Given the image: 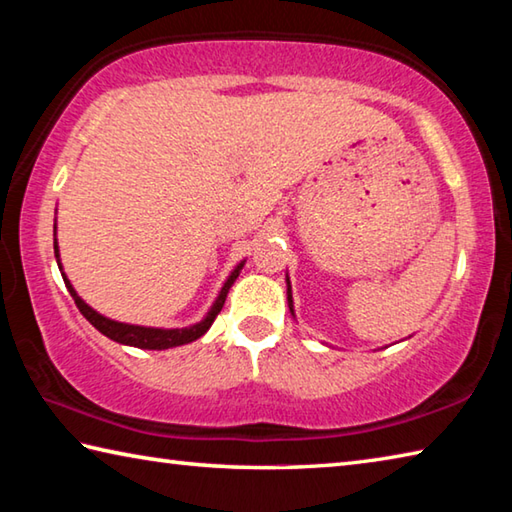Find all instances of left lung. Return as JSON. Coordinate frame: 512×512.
Here are the masks:
<instances>
[{
	"label": "left lung",
	"mask_w": 512,
	"mask_h": 512,
	"mask_svg": "<svg viewBox=\"0 0 512 512\" xmlns=\"http://www.w3.org/2000/svg\"><path fill=\"white\" fill-rule=\"evenodd\" d=\"M287 300H289V309L293 314V300H291V284H289V277H287Z\"/></svg>",
	"instance_id": "left-lung-1"
}]
</instances>
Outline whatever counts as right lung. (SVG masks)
<instances>
[{
	"label": "right lung",
	"mask_w": 512,
	"mask_h": 512,
	"mask_svg": "<svg viewBox=\"0 0 512 512\" xmlns=\"http://www.w3.org/2000/svg\"><path fill=\"white\" fill-rule=\"evenodd\" d=\"M54 237H56V225H54ZM54 253H56V262L58 268L60 266V255H58V241L54 239ZM244 262H241L235 271L228 275V280L223 282V287L219 291V296H216L212 309L207 311V316L201 320V323L196 325H189V327H176V329H162V327H144V325H128V323H117V320H110L106 316H101L99 311H94L90 305H85V300H81L79 293L74 291L72 282L67 280V275L63 273V280H65V287L67 291L72 293V298L76 302V307H79L81 314L90 320V323L99 329L103 336H108V339L117 341L121 345H133V348H142V350H169V348H176V345H185V343H192L196 339H201V336L207 332V329L212 327L214 318L219 316V311L223 309V302L228 298V291L235 280L239 277V271Z\"/></svg>",
	"instance_id": "obj_1"
}]
</instances>
